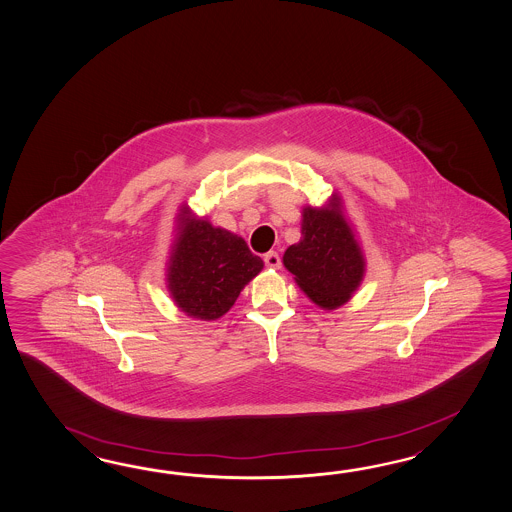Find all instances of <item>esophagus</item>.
I'll use <instances>...</instances> for the list:
<instances>
[{
    "label": "esophagus",
    "mask_w": 512,
    "mask_h": 512,
    "mask_svg": "<svg viewBox=\"0 0 512 512\" xmlns=\"http://www.w3.org/2000/svg\"><path fill=\"white\" fill-rule=\"evenodd\" d=\"M264 264L272 270H279L281 268V257L275 251H270V253L264 255Z\"/></svg>",
    "instance_id": "34e87169"
}]
</instances>
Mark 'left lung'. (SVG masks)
I'll return each mask as SVG.
<instances>
[{
	"label": "left lung",
	"mask_w": 512,
	"mask_h": 512,
	"mask_svg": "<svg viewBox=\"0 0 512 512\" xmlns=\"http://www.w3.org/2000/svg\"><path fill=\"white\" fill-rule=\"evenodd\" d=\"M301 240L284 251L286 270L318 307L334 310L360 286L365 259L354 231L341 213L340 196L327 207H305Z\"/></svg>",
	"instance_id": "left-lung-1"
}]
</instances>
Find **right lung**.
<instances>
[{"mask_svg":"<svg viewBox=\"0 0 512 512\" xmlns=\"http://www.w3.org/2000/svg\"><path fill=\"white\" fill-rule=\"evenodd\" d=\"M264 262L242 237L196 218L183 205L167 268V288L187 316L202 321L222 318Z\"/></svg>","mask_w":512,"mask_h":512,"instance_id":"add662e5","label":"right lung"}]
</instances>
